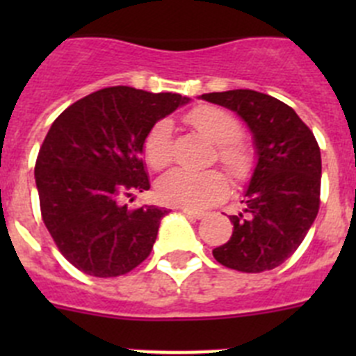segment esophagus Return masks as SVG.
I'll return each mask as SVG.
<instances>
[{"label": "esophagus", "instance_id": "obj_1", "mask_svg": "<svg viewBox=\"0 0 356 356\" xmlns=\"http://www.w3.org/2000/svg\"><path fill=\"white\" fill-rule=\"evenodd\" d=\"M181 212H184L185 216L188 217V219H194V221H197V219H201V217L205 216V213H201V212H194V210H188V209H181Z\"/></svg>", "mask_w": 356, "mask_h": 356}]
</instances>
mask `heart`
I'll return each instance as SVG.
<instances>
[{"instance_id": "1", "label": "heart", "mask_w": 356, "mask_h": 356, "mask_svg": "<svg viewBox=\"0 0 356 356\" xmlns=\"http://www.w3.org/2000/svg\"><path fill=\"white\" fill-rule=\"evenodd\" d=\"M185 121L209 140L217 144V160L235 178L246 176L251 169V149L238 137L241 121L221 106L203 105L185 114ZM143 155L151 169L162 171L172 159V127L168 119H160L147 130L143 140ZM228 194V180L221 171L193 172L175 169L160 178L156 197L160 203L181 209H207Z\"/></svg>"}]
</instances>
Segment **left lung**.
<instances>
[{
	"label": "left lung",
	"instance_id": "obj_1",
	"mask_svg": "<svg viewBox=\"0 0 356 356\" xmlns=\"http://www.w3.org/2000/svg\"><path fill=\"white\" fill-rule=\"evenodd\" d=\"M201 97L237 112L259 153L244 212L229 216L234 234L213 259L241 273L271 271L300 248L319 212V144L300 115L269 94L235 89Z\"/></svg>",
	"mask_w": 356,
	"mask_h": 356
}]
</instances>
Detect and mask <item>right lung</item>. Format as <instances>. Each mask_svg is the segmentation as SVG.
<instances>
[{
	"mask_svg": "<svg viewBox=\"0 0 356 356\" xmlns=\"http://www.w3.org/2000/svg\"><path fill=\"white\" fill-rule=\"evenodd\" d=\"M187 102L180 94L106 87L72 103L51 124L35 162L40 216L58 251L81 273L115 278L149 257L168 210L128 209L119 200L149 188L144 137Z\"/></svg>",
	"mask_w": 356,
	"mask_h": 356,
	"instance_id": "right-lung-1",
	"label": "right lung"
}]
</instances>
